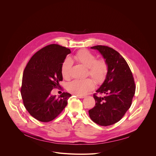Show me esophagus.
<instances>
[{
  "label": "esophagus",
  "instance_id": "obj_1",
  "mask_svg": "<svg viewBox=\"0 0 156 156\" xmlns=\"http://www.w3.org/2000/svg\"><path fill=\"white\" fill-rule=\"evenodd\" d=\"M76 96H77L78 98H80V99H83V98H85V96H80V95H76Z\"/></svg>",
  "mask_w": 156,
  "mask_h": 156
}]
</instances>
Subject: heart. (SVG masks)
Wrapping results in <instances>:
<instances>
[{
  "label": "heart",
  "mask_w": 156,
  "mask_h": 156,
  "mask_svg": "<svg viewBox=\"0 0 156 156\" xmlns=\"http://www.w3.org/2000/svg\"><path fill=\"white\" fill-rule=\"evenodd\" d=\"M73 59L87 67L88 69V75H90L97 83H101L105 80L108 72V65L104 58H97L94 54L86 49H82L73 57ZM71 68V60L69 59L65 60L62 63L60 68L61 74L64 79L68 80L70 78ZM94 86V81L91 78L76 79L67 84V90L74 94L83 96L91 91Z\"/></svg>",
  "instance_id": "heart-1"
}]
</instances>
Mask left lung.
<instances>
[{
    "label": "left lung",
    "mask_w": 156,
    "mask_h": 156,
    "mask_svg": "<svg viewBox=\"0 0 156 156\" xmlns=\"http://www.w3.org/2000/svg\"><path fill=\"white\" fill-rule=\"evenodd\" d=\"M108 65L107 76L93 94L95 106L89 110L91 119L101 126L120 121L131 105L136 86L133 73L125 58L115 50L105 46H95ZM98 94H103L104 97Z\"/></svg>",
    "instance_id": "8db88e82"
}]
</instances>
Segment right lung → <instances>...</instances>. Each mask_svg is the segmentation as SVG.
Returning <instances> with one entry per match:
<instances>
[{"instance_id": "1", "label": "right lung", "mask_w": 156, "mask_h": 156, "mask_svg": "<svg viewBox=\"0 0 156 156\" xmlns=\"http://www.w3.org/2000/svg\"><path fill=\"white\" fill-rule=\"evenodd\" d=\"M70 49L58 44H50L36 52L23 72L21 94L30 114L42 122L55 119L67 105L72 95L63 93L60 96L51 94L54 88H60L63 80L60 68Z\"/></svg>"}]
</instances>
